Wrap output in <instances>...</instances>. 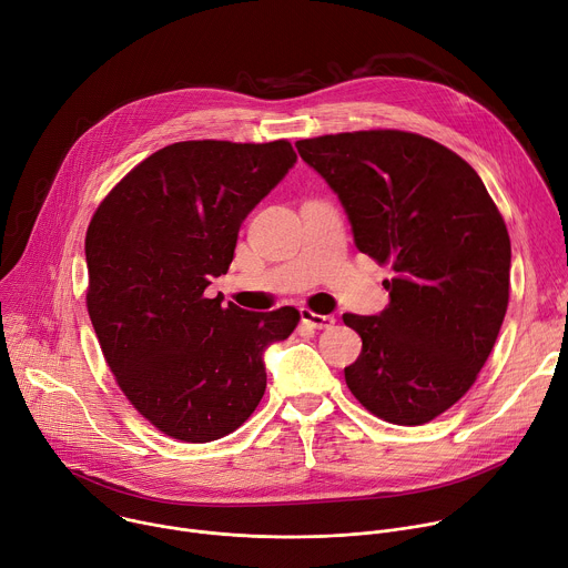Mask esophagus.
<instances>
[{
    "label": "esophagus",
    "mask_w": 568,
    "mask_h": 568,
    "mask_svg": "<svg viewBox=\"0 0 568 568\" xmlns=\"http://www.w3.org/2000/svg\"><path fill=\"white\" fill-rule=\"evenodd\" d=\"M301 322H303L305 326L315 328V331H324V328H331V326L335 324V317H331V315H317V313H313V311H307V307H303V311H301Z\"/></svg>",
    "instance_id": "1"
}]
</instances>
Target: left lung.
<instances>
[{"mask_svg": "<svg viewBox=\"0 0 568 568\" xmlns=\"http://www.w3.org/2000/svg\"><path fill=\"white\" fill-rule=\"evenodd\" d=\"M296 149L339 196L355 246L394 270L381 315L342 317L363 337L346 385L389 424H428L476 383L505 320L511 246L496 203L467 161L417 133L353 131Z\"/></svg>", "mask_w": 568, "mask_h": 568, "instance_id": "1", "label": "left lung"}]
</instances>
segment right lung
<instances>
[{
    "mask_svg": "<svg viewBox=\"0 0 568 568\" xmlns=\"http://www.w3.org/2000/svg\"><path fill=\"white\" fill-rule=\"evenodd\" d=\"M287 140H187L159 149L101 201L85 233L88 315L115 381L161 433L203 444L261 403L263 355L298 311L248 313L211 278L229 272L242 222L294 168Z\"/></svg>",
    "mask_w": 568,
    "mask_h": 568,
    "instance_id": "obj_1",
    "label": "right lung"
}]
</instances>
